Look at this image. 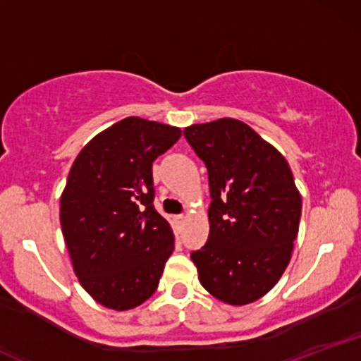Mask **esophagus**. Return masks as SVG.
Returning <instances> with one entry per match:
<instances>
[{
  "mask_svg": "<svg viewBox=\"0 0 361 361\" xmlns=\"http://www.w3.org/2000/svg\"><path fill=\"white\" fill-rule=\"evenodd\" d=\"M185 221H186L185 215H176V217H175V224H176V226H183Z\"/></svg>",
  "mask_w": 361,
  "mask_h": 361,
  "instance_id": "1",
  "label": "esophagus"
}]
</instances>
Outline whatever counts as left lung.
Listing matches in <instances>:
<instances>
[{"label": "left lung", "instance_id": "8db88e82", "mask_svg": "<svg viewBox=\"0 0 361 361\" xmlns=\"http://www.w3.org/2000/svg\"><path fill=\"white\" fill-rule=\"evenodd\" d=\"M186 140L209 171V239L192 252L215 299L246 305L283 275L299 233L302 198L283 156L235 118L195 123Z\"/></svg>", "mask_w": 361, "mask_h": 361}]
</instances>
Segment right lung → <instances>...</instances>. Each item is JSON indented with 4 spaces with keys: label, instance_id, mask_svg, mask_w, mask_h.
I'll return each instance as SVG.
<instances>
[{
    "label": "right lung",
    "instance_id": "1",
    "mask_svg": "<svg viewBox=\"0 0 361 361\" xmlns=\"http://www.w3.org/2000/svg\"><path fill=\"white\" fill-rule=\"evenodd\" d=\"M166 123L127 117L81 149L61 195L74 273L98 304L128 310L156 292L175 235L156 212L152 163L180 139Z\"/></svg>",
    "mask_w": 361,
    "mask_h": 361
}]
</instances>
